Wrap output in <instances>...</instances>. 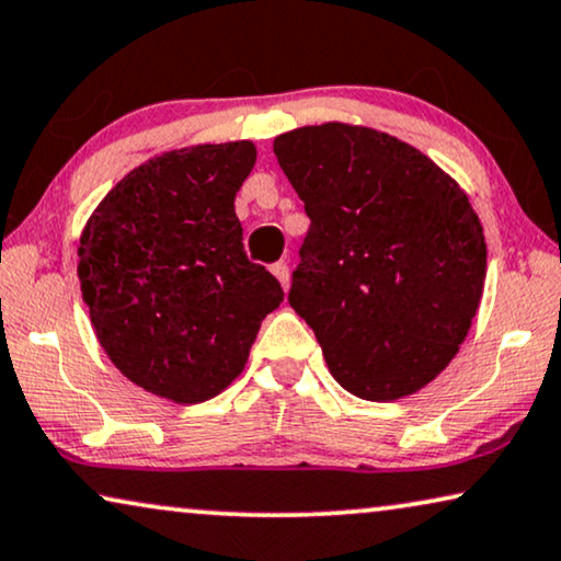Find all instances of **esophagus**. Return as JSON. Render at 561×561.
Listing matches in <instances>:
<instances>
[{
  "label": "esophagus",
  "mask_w": 561,
  "mask_h": 561,
  "mask_svg": "<svg viewBox=\"0 0 561 561\" xmlns=\"http://www.w3.org/2000/svg\"><path fill=\"white\" fill-rule=\"evenodd\" d=\"M271 271H273L275 278L280 280V286H283V288H288V283H290V271H288V263H286V261H280V263H273V265H271Z\"/></svg>",
  "instance_id": "esophagus-1"
}]
</instances>
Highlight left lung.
<instances>
[{
    "mask_svg": "<svg viewBox=\"0 0 561 561\" xmlns=\"http://www.w3.org/2000/svg\"><path fill=\"white\" fill-rule=\"evenodd\" d=\"M275 157L308 215L288 300L364 400L425 387L456 356L485 278L483 227L425 153L371 128L304 126Z\"/></svg>",
    "mask_w": 561,
    "mask_h": 561,
    "instance_id": "1",
    "label": "left lung"
}]
</instances>
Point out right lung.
<instances>
[{
	"label": "right lung",
	"mask_w": 561,
	"mask_h": 561,
	"mask_svg": "<svg viewBox=\"0 0 561 561\" xmlns=\"http://www.w3.org/2000/svg\"><path fill=\"white\" fill-rule=\"evenodd\" d=\"M253 164L250 141L161 153L113 186L80 234L95 336L146 392L184 404L220 394L283 300L234 215Z\"/></svg>",
	"instance_id": "right-lung-1"
}]
</instances>
